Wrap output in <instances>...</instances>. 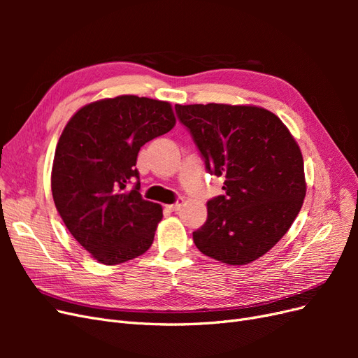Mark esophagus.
<instances>
[{
	"label": "esophagus",
	"mask_w": 358,
	"mask_h": 358,
	"mask_svg": "<svg viewBox=\"0 0 358 358\" xmlns=\"http://www.w3.org/2000/svg\"><path fill=\"white\" fill-rule=\"evenodd\" d=\"M182 204H183V199H179L176 203H173V204H167L166 208H167L169 210H171V212H178V210L182 208Z\"/></svg>",
	"instance_id": "obj_1"
}]
</instances>
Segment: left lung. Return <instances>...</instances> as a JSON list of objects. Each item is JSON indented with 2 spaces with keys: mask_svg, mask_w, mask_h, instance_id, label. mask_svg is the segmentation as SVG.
Listing matches in <instances>:
<instances>
[{
  "mask_svg": "<svg viewBox=\"0 0 358 358\" xmlns=\"http://www.w3.org/2000/svg\"><path fill=\"white\" fill-rule=\"evenodd\" d=\"M206 169L224 176L225 196L208 201L192 239L200 252L243 266L289 230L306 196L301 150L280 119L258 106L176 104Z\"/></svg>",
  "mask_w": 358,
  "mask_h": 358,
  "instance_id": "1",
  "label": "left lung"
}]
</instances>
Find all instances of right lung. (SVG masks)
Returning a JSON list of instances; mask_svg holds the SVG:
<instances>
[{"label":"right lung","mask_w":358,"mask_h":358,"mask_svg":"<svg viewBox=\"0 0 358 358\" xmlns=\"http://www.w3.org/2000/svg\"><path fill=\"white\" fill-rule=\"evenodd\" d=\"M175 125L169 101L119 95L80 107L64 128L52 196L71 236L96 262L121 264L152 245L162 208L140 196L136 162L140 148Z\"/></svg>","instance_id":"right-lung-1"}]
</instances>
